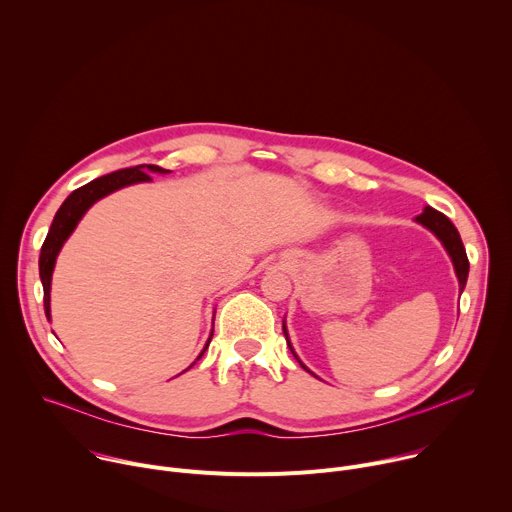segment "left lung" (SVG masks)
<instances>
[{
    "mask_svg": "<svg viewBox=\"0 0 512 512\" xmlns=\"http://www.w3.org/2000/svg\"><path fill=\"white\" fill-rule=\"evenodd\" d=\"M415 223H419V225H423L425 229H429L437 239H440V243L444 245L446 253L450 255V259H452V263H454V271H456V277H458V283H460V294H462L464 287H466L470 263H468L466 249H464V245H462V239H460L458 229L452 225V221H450V218H448L446 214H442L440 210H435V208H431V206H425L423 212L415 216ZM283 334H285V340H287V346H289L291 354H294V356L298 358L294 346H291V342H289L285 322H283ZM298 362L302 364V369H306L308 373H312L300 358H298ZM312 375H314V373H312ZM314 377H316V375H314Z\"/></svg>",
    "mask_w": 512,
    "mask_h": 512,
    "instance_id": "1",
    "label": "left lung"
}]
</instances>
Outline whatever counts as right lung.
Segmentation results:
<instances>
[{"instance_id":"obj_1","label":"right lung","mask_w":512,"mask_h":512,"mask_svg":"<svg viewBox=\"0 0 512 512\" xmlns=\"http://www.w3.org/2000/svg\"><path fill=\"white\" fill-rule=\"evenodd\" d=\"M148 172H154V174H168L170 170H164L160 166H154V164H141V166H135V168H125V170H117V172H111L107 176H101L81 188H77L75 192H72L64 202L62 206L58 208V212L54 214V221L50 225V231L46 235V241L42 245V251H40V279H42V287H44V312H46V318L50 322V285H52V271H54V265H56V257L62 249V245L66 243V239L72 235V231L77 229V225L81 223V218L85 216V212L101 198H105L107 194L115 192V190H121L125 186H131V184H139V182H152V176H148ZM210 338H212V332L208 336V342L204 346V350L208 348L210 344ZM204 350L200 352V356L204 354ZM198 356V358H200ZM196 358V360H198ZM194 364V362H192ZM190 364V367H192ZM188 367V369H190Z\"/></svg>"}]
</instances>
